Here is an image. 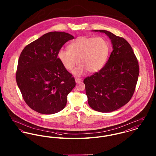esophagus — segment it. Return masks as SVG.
Segmentation results:
<instances>
[{
	"label": "esophagus",
	"instance_id": "1",
	"mask_svg": "<svg viewBox=\"0 0 156 156\" xmlns=\"http://www.w3.org/2000/svg\"><path fill=\"white\" fill-rule=\"evenodd\" d=\"M75 82L76 83H80V82L82 81V79L81 78H76L75 79Z\"/></svg>",
	"mask_w": 156,
	"mask_h": 156
}]
</instances>
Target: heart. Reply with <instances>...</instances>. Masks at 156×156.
<instances>
[{"label":"heart","mask_w":156,"mask_h":156,"mask_svg":"<svg viewBox=\"0 0 156 156\" xmlns=\"http://www.w3.org/2000/svg\"><path fill=\"white\" fill-rule=\"evenodd\" d=\"M68 49H60L58 58L68 71H71L79 62L81 65L73 71L76 76H81L87 71L91 73L100 71L109 52L108 42L101 37H78L68 45Z\"/></svg>","instance_id":"obj_1"}]
</instances>
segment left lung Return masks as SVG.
Masks as SVG:
<instances>
[{"label":"left lung","instance_id":"1","mask_svg":"<svg viewBox=\"0 0 156 156\" xmlns=\"http://www.w3.org/2000/svg\"><path fill=\"white\" fill-rule=\"evenodd\" d=\"M109 37L113 50L99 72L85 78L83 83L89 105L109 112L124 106L132 98L139 75L137 59L128 42L105 30H94Z\"/></svg>","mask_w":156,"mask_h":156}]
</instances>
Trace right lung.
<instances>
[{
	"label": "right lung",
	"mask_w": 156,
	"mask_h": 156,
	"mask_svg": "<svg viewBox=\"0 0 156 156\" xmlns=\"http://www.w3.org/2000/svg\"><path fill=\"white\" fill-rule=\"evenodd\" d=\"M73 38L66 32H48L22 51L16 80L23 100L31 109L52 114L66 106L67 95L75 87V81L59 60L58 53Z\"/></svg>",
	"instance_id": "add662e5"
}]
</instances>
